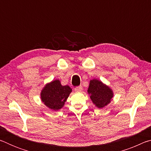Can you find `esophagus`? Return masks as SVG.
<instances>
[{
    "mask_svg": "<svg viewBox=\"0 0 151 151\" xmlns=\"http://www.w3.org/2000/svg\"><path fill=\"white\" fill-rule=\"evenodd\" d=\"M75 91L76 92H78L79 93V92H81L82 91H83V87H82V86H78V87L75 88Z\"/></svg>",
    "mask_w": 151,
    "mask_h": 151,
    "instance_id": "esophagus-1",
    "label": "esophagus"
}]
</instances>
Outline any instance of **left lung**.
<instances>
[{"instance_id":"obj_1","label":"left lung","mask_w":151,"mask_h":151,"mask_svg":"<svg viewBox=\"0 0 151 151\" xmlns=\"http://www.w3.org/2000/svg\"><path fill=\"white\" fill-rule=\"evenodd\" d=\"M87 92L93 103L99 109L108 105L114 96L112 88L96 78L90 81Z\"/></svg>"}]
</instances>
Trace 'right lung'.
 <instances>
[{"mask_svg": "<svg viewBox=\"0 0 151 151\" xmlns=\"http://www.w3.org/2000/svg\"><path fill=\"white\" fill-rule=\"evenodd\" d=\"M71 92L72 88L69 86H63L58 79H56L44 86L40 91V99L48 109L58 111L65 105Z\"/></svg>", "mask_w": 151, "mask_h": 151, "instance_id": "1", "label": "right lung"}]
</instances>
